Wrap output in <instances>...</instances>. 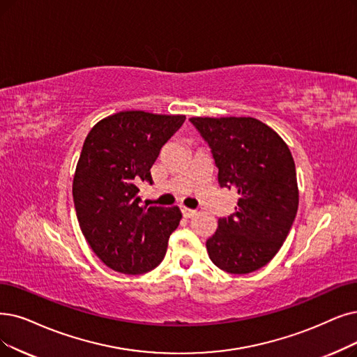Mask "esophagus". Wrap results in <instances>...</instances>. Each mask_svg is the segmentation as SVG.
I'll list each match as a JSON object with an SVG mask.
<instances>
[{"label":"esophagus","instance_id":"esophagus-1","mask_svg":"<svg viewBox=\"0 0 357 357\" xmlns=\"http://www.w3.org/2000/svg\"><path fill=\"white\" fill-rule=\"evenodd\" d=\"M181 212H183V215L186 217V218H190V217H193L195 213H196L195 209H190V208H186V206L181 208Z\"/></svg>","mask_w":357,"mask_h":357}]
</instances>
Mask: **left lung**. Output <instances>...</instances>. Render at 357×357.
<instances>
[{
  "mask_svg": "<svg viewBox=\"0 0 357 357\" xmlns=\"http://www.w3.org/2000/svg\"><path fill=\"white\" fill-rule=\"evenodd\" d=\"M218 168L221 188L238 202L206 240L211 261L230 274L265 266L281 249L298 206L296 167L284 140L252 117H193Z\"/></svg>",
  "mask_w": 357,
  "mask_h": 357,
  "instance_id": "1",
  "label": "left lung"
}]
</instances>
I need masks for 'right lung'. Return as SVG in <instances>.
I'll list each match as a JSON object with an SVG mask.
<instances>
[{"label": "right lung", "mask_w": 357, "mask_h": 357, "mask_svg": "<svg viewBox=\"0 0 357 357\" xmlns=\"http://www.w3.org/2000/svg\"><path fill=\"white\" fill-rule=\"evenodd\" d=\"M186 117L121 111L93 126L73 180L76 215L84 238L107 266L145 274L158 266L181 220L178 206H140V181Z\"/></svg>", "instance_id": "add662e5"}]
</instances>
